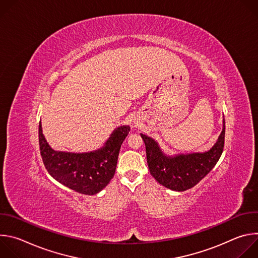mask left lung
<instances>
[{"label":"left lung","mask_w":258,"mask_h":258,"mask_svg":"<svg viewBox=\"0 0 258 258\" xmlns=\"http://www.w3.org/2000/svg\"><path fill=\"white\" fill-rule=\"evenodd\" d=\"M223 131L212 148L203 153L178 154L168 156L163 153L158 143L152 138L141 134L146 146L147 163L152 176L160 185L173 190L186 191L210 172L222 156L225 145V119Z\"/></svg>","instance_id":"1"}]
</instances>
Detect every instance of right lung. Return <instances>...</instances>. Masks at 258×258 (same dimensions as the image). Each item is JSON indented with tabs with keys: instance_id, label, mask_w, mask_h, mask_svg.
<instances>
[{
	"instance_id": "obj_1",
	"label": "right lung",
	"mask_w": 258,
	"mask_h": 258,
	"mask_svg": "<svg viewBox=\"0 0 258 258\" xmlns=\"http://www.w3.org/2000/svg\"><path fill=\"white\" fill-rule=\"evenodd\" d=\"M131 128L118 126L110 135L104 147L88 153L53 150L39 125L40 150L48 172L62 185L85 195H95L103 190L115 173L122 142Z\"/></svg>"
}]
</instances>
